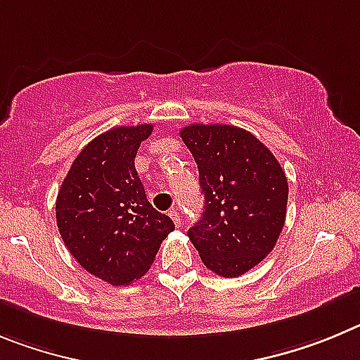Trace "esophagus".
I'll use <instances>...</instances> for the list:
<instances>
[{
    "instance_id": "1",
    "label": "esophagus",
    "mask_w": 360,
    "mask_h": 360,
    "mask_svg": "<svg viewBox=\"0 0 360 360\" xmlns=\"http://www.w3.org/2000/svg\"><path fill=\"white\" fill-rule=\"evenodd\" d=\"M168 215H170V219H172L174 222H176V226L183 224V219H181V212L176 208V206H174V208L170 210V212H168Z\"/></svg>"
}]
</instances>
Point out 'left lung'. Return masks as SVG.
Returning a JSON list of instances; mask_svg holds the SVG:
<instances>
[{
    "label": "left lung",
    "mask_w": 360,
    "mask_h": 360,
    "mask_svg": "<svg viewBox=\"0 0 360 360\" xmlns=\"http://www.w3.org/2000/svg\"><path fill=\"white\" fill-rule=\"evenodd\" d=\"M181 138L199 168L204 212L188 236L202 264L236 278L260 264L285 224L289 184L273 152L235 125L193 124Z\"/></svg>",
    "instance_id": "left-lung-1"
}]
</instances>
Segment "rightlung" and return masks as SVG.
<instances>
[{
    "instance_id": "add662e5",
    "label": "right lung",
    "mask_w": 360,
    "mask_h": 360,
    "mask_svg": "<svg viewBox=\"0 0 360 360\" xmlns=\"http://www.w3.org/2000/svg\"><path fill=\"white\" fill-rule=\"evenodd\" d=\"M152 129L125 125L96 136L75 158L55 202L57 228L73 258L111 285L143 276L176 228L152 208L134 167Z\"/></svg>"
}]
</instances>
